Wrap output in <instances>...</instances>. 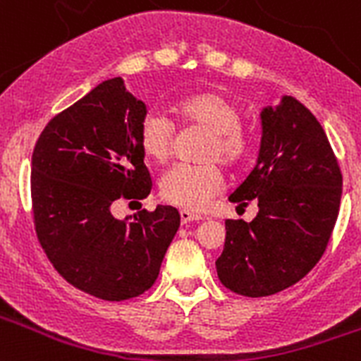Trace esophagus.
I'll return each instance as SVG.
<instances>
[{
	"label": "esophagus",
	"instance_id": "obj_1",
	"mask_svg": "<svg viewBox=\"0 0 361 361\" xmlns=\"http://www.w3.org/2000/svg\"><path fill=\"white\" fill-rule=\"evenodd\" d=\"M202 216L199 213H193L190 209H180V222L183 224H188V222H195V220H200Z\"/></svg>",
	"mask_w": 361,
	"mask_h": 361
}]
</instances>
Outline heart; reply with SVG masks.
I'll use <instances>...</instances> for the list:
<instances>
[{
  "label": "heart",
  "instance_id": "heart-1",
  "mask_svg": "<svg viewBox=\"0 0 361 361\" xmlns=\"http://www.w3.org/2000/svg\"><path fill=\"white\" fill-rule=\"evenodd\" d=\"M175 121L208 132L204 164H177L161 180L162 199L186 209H200L224 184L222 168H237L251 153V137L240 128V110L219 92L204 90L183 95L171 104ZM139 145L153 162H164L173 145V124L161 111H148L139 126Z\"/></svg>",
  "mask_w": 361,
  "mask_h": 361
}]
</instances>
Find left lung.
Returning <instances> with one entry per match:
<instances>
[{
  "label": "left lung",
  "instance_id": "left-lung-1",
  "mask_svg": "<svg viewBox=\"0 0 361 361\" xmlns=\"http://www.w3.org/2000/svg\"><path fill=\"white\" fill-rule=\"evenodd\" d=\"M262 139L251 173L229 195L251 222L226 220L216 275L229 291L269 296L295 286L324 255L338 219L342 173L317 117L283 95L260 111Z\"/></svg>",
  "mask_w": 361,
  "mask_h": 361
}]
</instances>
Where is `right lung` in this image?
I'll use <instances>...</instances> for the list:
<instances>
[{"mask_svg":"<svg viewBox=\"0 0 361 361\" xmlns=\"http://www.w3.org/2000/svg\"><path fill=\"white\" fill-rule=\"evenodd\" d=\"M145 116L146 104L123 79H108L57 114L32 153V212L41 247L73 288L110 302L152 288L180 226L171 206L124 220L111 213L116 200H141L152 191L139 145Z\"/></svg>","mask_w":361,"mask_h":361,"instance_id":"add662e5","label":"right lung"}]
</instances>
